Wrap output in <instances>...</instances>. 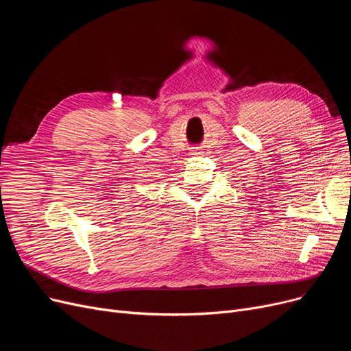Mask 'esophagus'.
<instances>
[{
    "label": "esophagus",
    "instance_id": "34e87169",
    "mask_svg": "<svg viewBox=\"0 0 351 351\" xmlns=\"http://www.w3.org/2000/svg\"><path fill=\"white\" fill-rule=\"evenodd\" d=\"M193 155H202V152H200V151H196V152H193Z\"/></svg>",
    "mask_w": 351,
    "mask_h": 351
}]
</instances>
